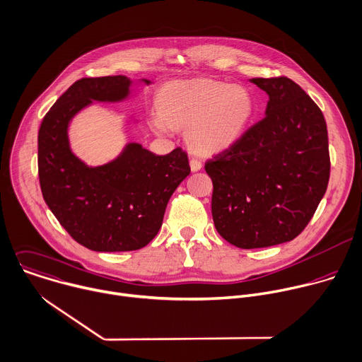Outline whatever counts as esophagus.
I'll return each instance as SVG.
<instances>
[{"mask_svg":"<svg viewBox=\"0 0 362 362\" xmlns=\"http://www.w3.org/2000/svg\"><path fill=\"white\" fill-rule=\"evenodd\" d=\"M189 165H191V170H192V171H199V170L202 168V163H201L198 158H191Z\"/></svg>","mask_w":362,"mask_h":362,"instance_id":"obj_1","label":"esophagus"}]
</instances>
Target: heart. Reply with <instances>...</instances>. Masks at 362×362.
<instances>
[{
	"label": "heart",
	"mask_w": 362,
	"mask_h": 362,
	"mask_svg": "<svg viewBox=\"0 0 362 362\" xmlns=\"http://www.w3.org/2000/svg\"><path fill=\"white\" fill-rule=\"evenodd\" d=\"M251 93L237 84L214 80L178 81L165 86L151 125L167 134L187 128L189 148L201 156L226 151L241 138L254 115Z\"/></svg>",
	"instance_id": "heart-1"
}]
</instances>
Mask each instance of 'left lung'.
<instances>
[{
	"label": "left lung",
	"instance_id": "left-lung-1",
	"mask_svg": "<svg viewBox=\"0 0 362 362\" xmlns=\"http://www.w3.org/2000/svg\"><path fill=\"white\" fill-rule=\"evenodd\" d=\"M268 97L265 117L205 163L218 234L251 250L291 241L311 221L329 180L320 107L286 77L252 78Z\"/></svg>",
	"mask_w": 362,
	"mask_h": 362
}]
</instances>
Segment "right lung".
<instances>
[{
  "label": "right lung",
  "mask_w": 362,
  "mask_h": 362,
  "mask_svg": "<svg viewBox=\"0 0 362 362\" xmlns=\"http://www.w3.org/2000/svg\"><path fill=\"white\" fill-rule=\"evenodd\" d=\"M129 86L124 76L81 78L55 101L38 131L42 197L65 231L93 251L146 247L163 226L173 192L191 171L180 147L156 156L132 142L115 161L94 168L71 153L69 119L93 100H124Z\"/></svg>",
  "instance_id": "1"
}]
</instances>
